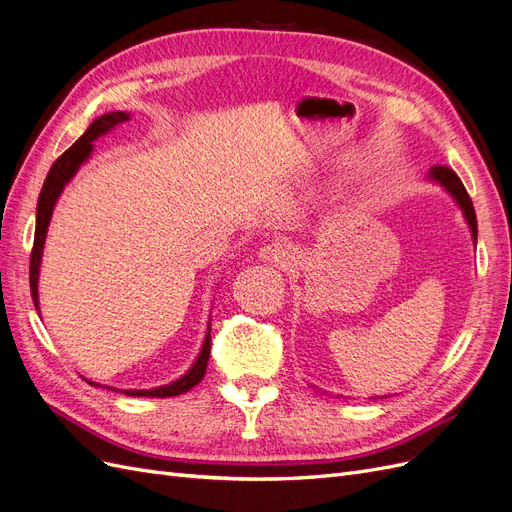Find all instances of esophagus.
I'll list each match as a JSON object with an SVG mask.
<instances>
[{
    "label": "esophagus",
    "mask_w": 512,
    "mask_h": 512,
    "mask_svg": "<svg viewBox=\"0 0 512 512\" xmlns=\"http://www.w3.org/2000/svg\"><path fill=\"white\" fill-rule=\"evenodd\" d=\"M260 258L265 262H273L275 267H288L292 262V245L286 241H271L260 250Z\"/></svg>",
    "instance_id": "1"
}]
</instances>
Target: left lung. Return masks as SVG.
Listing matches in <instances>:
<instances>
[{
  "instance_id": "left-lung-1",
  "label": "left lung",
  "mask_w": 512,
  "mask_h": 512,
  "mask_svg": "<svg viewBox=\"0 0 512 512\" xmlns=\"http://www.w3.org/2000/svg\"><path fill=\"white\" fill-rule=\"evenodd\" d=\"M429 179L440 183L442 188L455 198V203L459 205V209L463 211V218H466L470 230H472V239L476 243V235H478V228H476V213H474V205H472V198L468 196L466 188H463L461 179L453 173L448 166H433L429 170Z\"/></svg>"
}]
</instances>
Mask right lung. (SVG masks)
Returning <instances> with one entry per match:
<instances>
[{
	"label": "right lung",
	"mask_w": 512,
	"mask_h": 512,
	"mask_svg": "<svg viewBox=\"0 0 512 512\" xmlns=\"http://www.w3.org/2000/svg\"><path fill=\"white\" fill-rule=\"evenodd\" d=\"M130 119L128 113H106L98 119H94V123L87 128V132L76 141L68 151L61 153V156L55 160V164L51 166L49 175L44 179L42 192L38 196V209H36V235H34V250H32V260H29V286H32V299L34 305L38 309V275H40V260H42V250H44V241H46V230H49L51 224V215L55 209V203L59 194L64 192L66 183L76 175V170L81 168L83 162H87V158L94 151V141L98 136L111 132L113 128H117L119 123H126ZM209 352H211V322L209 329L205 335L203 348H200V354L196 356L194 365L190 367L188 374H183L179 380L158 386V389H141V391H121L126 393L128 397H175V395H183L188 393L190 389L203 380L205 371H207V363H209ZM89 382V380H87ZM94 386H102L96 382H89Z\"/></svg>",
	"instance_id": "add662e5"
}]
</instances>
